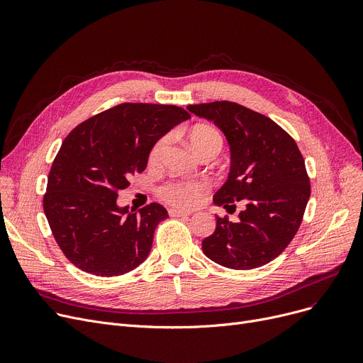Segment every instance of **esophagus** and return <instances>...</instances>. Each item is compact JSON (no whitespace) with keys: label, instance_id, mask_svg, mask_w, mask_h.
<instances>
[{"label":"esophagus","instance_id":"esophagus-1","mask_svg":"<svg viewBox=\"0 0 363 363\" xmlns=\"http://www.w3.org/2000/svg\"><path fill=\"white\" fill-rule=\"evenodd\" d=\"M169 215L170 216H175V218H186L191 213L189 212H184V211H178V208H169Z\"/></svg>","mask_w":363,"mask_h":363}]
</instances>
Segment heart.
Instances as JSON below:
<instances>
[{"mask_svg": "<svg viewBox=\"0 0 363 363\" xmlns=\"http://www.w3.org/2000/svg\"><path fill=\"white\" fill-rule=\"evenodd\" d=\"M170 141L169 135H164L156 141L151 147L148 160L150 163H157L162 152L167 147ZM189 144H191L196 155H200L207 150L220 151L223 145V140L220 133L211 126H196L189 132ZM207 191V184L203 181H175L167 182L159 189L160 197L175 207H193L199 203L201 196Z\"/></svg>", "mask_w": 363, "mask_h": 363, "instance_id": "1", "label": "heart"}]
</instances>
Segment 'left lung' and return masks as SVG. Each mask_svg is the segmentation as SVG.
Here are the masks:
<instances>
[{
  "mask_svg": "<svg viewBox=\"0 0 363 363\" xmlns=\"http://www.w3.org/2000/svg\"><path fill=\"white\" fill-rule=\"evenodd\" d=\"M213 122L230 144L231 169L213 201L228 212L242 201L238 220L216 216L203 253L230 269H255L278 257L294 238L311 197L296 141L264 114L231 101L186 107Z\"/></svg>",
  "mask_w": 363,
  "mask_h": 363,
  "instance_id": "1",
  "label": "left lung"
}]
</instances>
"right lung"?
<instances>
[{"mask_svg": "<svg viewBox=\"0 0 363 363\" xmlns=\"http://www.w3.org/2000/svg\"><path fill=\"white\" fill-rule=\"evenodd\" d=\"M189 118L177 106L123 103L95 114L66 137L50 170L44 212L57 244L76 268L118 277L147 259L167 211L159 203L129 211L118 206V193L147 167L156 141Z\"/></svg>", "mask_w": 363, "mask_h": 363, "instance_id": "obj_1", "label": "right lung"}]
</instances>
